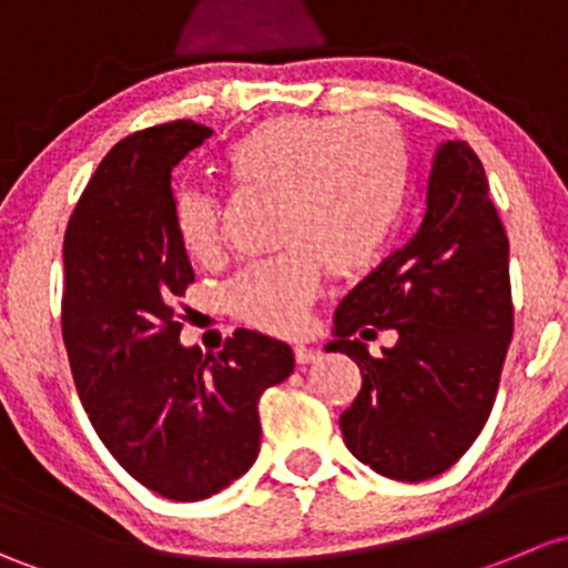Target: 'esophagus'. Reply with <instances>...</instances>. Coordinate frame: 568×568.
Segmentation results:
<instances>
[{
    "mask_svg": "<svg viewBox=\"0 0 568 568\" xmlns=\"http://www.w3.org/2000/svg\"><path fill=\"white\" fill-rule=\"evenodd\" d=\"M292 353H295V361H297V364H301V366L312 364V361L320 358V349L306 347V344H295V349H292Z\"/></svg>",
    "mask_w": 568,
    "mask_h": 568,
    "instance_id": "obj_1",
    "label": "esophagus"
}]
</instances>
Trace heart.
<instances>
[{"mask_svg":"<svg viewBox=\"0 0 568 568\" xmlns=\"http://www.w3.org/2000/svg\"><path fill=\"white\" fill-rule=\"evenodd\" d=\"M226 169L245 191L282 194L278 243L290 251L245 267L224 290V303L237 323L290 336L323 290V265L349 276L383 248L405 196L407 153L388 116L284 114L243 133L226 153ZM178 230L191 260L221 262L219 196L183 191Z\"/></svg>","mask_w":568,"mask_h":568,"instance_id":"1","label":"heart"}]
</instances>
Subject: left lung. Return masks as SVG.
Returning a JSON list of instances; mask_svg holds the SVG:
<instances>
[{
  "label": "left lung",
  "instance_id": "left-lung-1",
  "mask_svg": "<svg viewBox=\"0 0 568 568\" xmlns=\"http://www.w3.org/2000/svg\"><path fill=\"white\" fill-rule=\"evenodd\" d=\"M396 329L374 359L363 344ZM514 333L508 237L467 142H443L424 185L415 235L336 308L327 353L358 364L342 413L355 459L396 481H424L457 462L493 413Z\"/></svg>",
  "mask_w": 568,
  "mask_h": 568
}]
</instances>
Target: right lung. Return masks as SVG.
Segmentation results:
<instances>
[{
	"label": "right lung",
	"mask_w": 568,
	"mask_h": 568,
	"mask_svg": "<svg viewBox=\"0 0 568 568\" xmlns=\"http://www.w3.org/2000/svg\"><path fill=\"white\" fill-rule=\"evenodd\" d=\"M210 136L178 120L114 144L62 248V338L81 405L111 457L169 500L210 498L254 465L262 390L295 366L284 342L245 327L219 355L180 344L194 267L172 172Z\"/></svg>",
	"instance_id": "obj_1"
}]
</instances>
